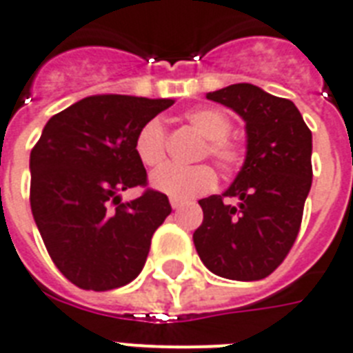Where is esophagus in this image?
<instances>
[{"mask_svg": "<svg viewBox=\"0 0 353 353\" xmlns=\"http://www.w3.org/2000/svg\"><path fill=\"white\" fill-rule=\"evenodd\" d=\"M170 205H172V209H179V207L183 205V201L177 200V198H170Z\"/></svg>", "mask_w": 353, "mask_h": 353, "instance_id": "1", "label": "esophagus"}]
</instances>
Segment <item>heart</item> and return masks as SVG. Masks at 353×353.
<instances>
[{"label":"heart","instance_id":"obj_1","mask_svg":"<svg viewBox=\"0 0 353 353\" xmlns=\"http://www.w3.org/2000/svg\"><path fill=\"white\" fill-rule=\"evenodd\" d=\"M187 120L198 133L207 139L200 157H211L224 174H235L246 161V148L230 137L231 120L212 107H196L185 112ZM134 153L146 168H157L165 163L166 133L159 120H150L139 129L134 139ZM152 187L172 198L188 200L209 192L216 185V174L209 165L192 168L163 166L152 174Z\"/></svg>","mask_w":353,"mask_h":353}]
</instances>
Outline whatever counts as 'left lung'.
Returning <instances> with one entry per match:
<instances>
[{
    "instance_id": "obj_1",
    "label": "left lung",
    "mask_w": 353,
    "mask_h": 353,
    "mask_svg": "<svg viewBox=\"0 0 353 353\" xmlns=\"http://www.w3.org/2000/svg\"><path fill=\"white\" fill-rule=\"evenodd\" d=\"M246 122V161L224 194L200 200L201 263L220 278L257 281L292 248L313 181V137L290 99L250 83L207 94Z\"/></svg>"
}]
</instances>
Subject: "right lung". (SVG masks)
<instances>
[{"label":"right lung","mask_w":353,"mask_h":353,"mask_svg":"<svg viewBox=\"0 0 353 353\" xmlns=\"http://www.w3.org/2000/svg\"><path fill=\"white\" fill-rule=\"evenodd\" d=\"M170 105L174 99L88 96L51 117L31 150L33 219L55 266L79 289H118L144 268L170 201L152 188L131 201L120 192L146 187L134 139Z\"/></svg>","instance_id":"right-lung-1"}]
</instances>
